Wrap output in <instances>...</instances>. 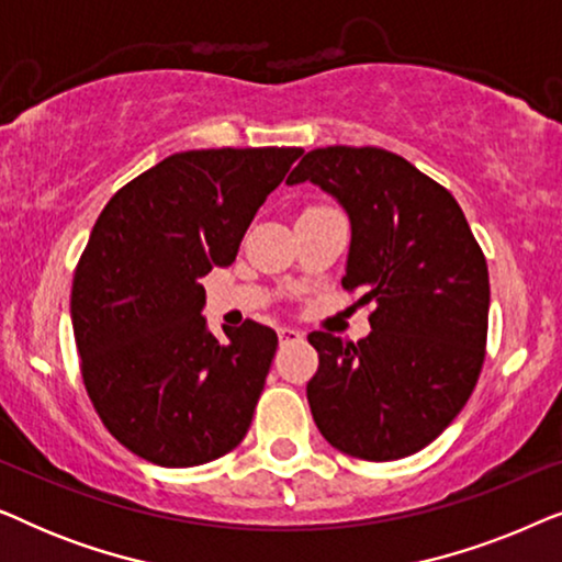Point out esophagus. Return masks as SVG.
Returning <instances> with one entry per match:
<instances>
[{"mask_svg":"<svg viewBox=\"0 0 562 562\" xmlns=\"http://www.w3.org/2000/svg\"><path fill=\"white\" fill-rule=\"evenodd\" d=\"M279 340H281V345L302 342V340H304V335L299 333L296 327H279Z\"/></svg>","mask_w":562,"mask_h":562,"instance_id":"1","label":"esophagus"}]
</instances>
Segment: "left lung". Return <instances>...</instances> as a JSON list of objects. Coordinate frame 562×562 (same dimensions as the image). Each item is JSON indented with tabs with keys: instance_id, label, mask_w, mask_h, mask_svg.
Masks as SVG:
<instances>
[{
	"instance_id": "8db88e82",
	"label": "left lung",
	"mask_w": 562,
	"mask_h": 562,
	"mask_svg": "<svg viewBox=\"0 0 562 562\" xmlns=\"http://www.w3.org/2000/svg\"><path fill=\"white\" fill-rule=\"evenodd\" d=\"M312 181L350 220L342 286L373 302L371 335L312 333V417L345 456L398 460L458 417L486 358L488 268L448 189L383 148L310 150L286 179Z\"/></svg>"
}]
</instances>
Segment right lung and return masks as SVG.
<instances>
[{"instance_id":"obj_1","label":"right lung","mask_w":562,"mask_h":562,"mask_svg":"<svg viewBox=\"0 0 562 562\" xmlns=\"http://www.w3.org/2000/svg\"><path fill=\"white\" fill-rule=\"evenodd\" d=\"M302 148L173 153L114 194L76 266L71 322L87 394L130 452L164 468L240 445L279 337L248 319L217 340L202 276L235 260L245 229Z\"/></svg>"}]
</instances>
